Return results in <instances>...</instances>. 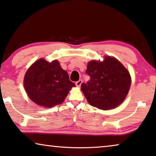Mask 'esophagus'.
Here are the masks:
<instances>
[{
	"instance_id": "esophagus-1",
	"label": "esophagus",
	"mask_w": 156,
	"mask_h": 156,
	"mask_svg": "<svg viewBox=\"0 0 156 156\" xmlns=\"http://www.w3.org/2000/svg\"><path fill=\"white\" fill-rule=\"evenodd\" d=\"M82 80H80L77 81V82H76L75 84H76V87H80L81 84H82Z\"/></svg>"
}]
</instances>
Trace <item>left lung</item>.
Listing matches in <instances>:
<instances>
[{"mask_svg": "<svg viewBox=\"0 0 156 156\" xmlns=\"http://www.w3.org/2000/svg\"><path fill=\"white\" fill-rule=\"evenodd\" d=\"M86 73L90 76L81 89L90 105L101 110L116 108L127 96L131 86L127 69L115 58L105 56L103 62L92 60Z\"/></svg>", "mask_w": 156, "mask_h": 156, "instance_id": "left-lung-1", "label": "left lung"}]
</instances>
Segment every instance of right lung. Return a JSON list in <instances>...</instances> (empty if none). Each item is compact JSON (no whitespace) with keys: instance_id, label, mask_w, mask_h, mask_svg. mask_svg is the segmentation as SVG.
Here are the masks:
<instances>
[{"instance_id":"obj_1","label":"right lung","mask_w":156,"mask_h":156,"mask_svg":"<svg viewBox=\"0 0 156 156\" xmlns=\"http://www.w3.org/2000/svg\"><path fill=\"white\" fill-rule=\"evenodd\" d=\"M24 86L29 98L37 105L53 107L64 101L75 84L58 60L48 62L44 59L35 62L26 73Z\"/></svg>"}]
</instances>
